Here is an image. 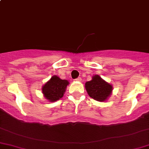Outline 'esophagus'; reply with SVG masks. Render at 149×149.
<instances>
[{"instance_id": "esophagus-1", "label": "esophagus", "mask_w": 149, "mask_h": 149, "mask_svg": "<svg viewBox=\"0 0 149 149\" xmlns=\"http://www.w3.org/2000/svg\"><path fill=\"white\" fill-rule=\"evenodd\" d=\"M75 80H76V81H81V77H78L77 79H75Z\"/></svg>"}]
</instances>
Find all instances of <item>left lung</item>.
Here are the masks:
<instances>
[{
  "label": "left lung",
  "mask_w": 149,
  "mask_h": 149,
  "mask_svg": "<svg viewBox=\"0 0 149 149\" xmlns=\"http://www.w3.org/2000/svg\"><path fill=\"white\" fill-rule=\"evenodd\" d=\"M86 89L90 97L99 102L107 100L112 91V86L107 83L98 75L92 77V80L85 84Z\"/></svg>",
  "instance_id": "1"
}]
</instances>
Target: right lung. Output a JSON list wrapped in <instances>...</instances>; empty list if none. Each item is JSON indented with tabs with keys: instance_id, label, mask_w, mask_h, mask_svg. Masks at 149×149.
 Wrapping results in <instances>:
<instances>
[{
	"instance_id": "add662e5",
	"label": "right lung",
	"mask_w": 149,
	"mask_h": 149,
	"mask_svg": "<svg viewBox=\"0 0 149 149\" xmlns=\"http://www.w3.org/2000/svg\"><path fill=\"white\" fill-rule=\"evenodd\" d=\"M68 83L67 80H63L58 76H53L43 86L42 91L47 100L53 102L63 97Z\"/></svg>"
}]
</instances>
